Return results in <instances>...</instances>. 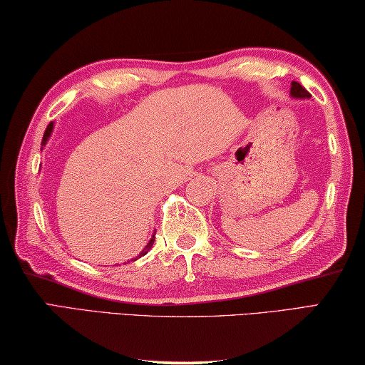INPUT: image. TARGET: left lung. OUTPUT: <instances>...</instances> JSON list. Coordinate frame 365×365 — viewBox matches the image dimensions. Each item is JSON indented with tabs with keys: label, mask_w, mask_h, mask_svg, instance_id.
I'll list each match as a JSON object with an SVG mask.
<instances>
[{
	"label": "left lung",
	"mask_w": 365,
	"mask_h": 365,
	"mask_svg": "<svg viewBox=\"0 0 365 365\" xmlns=\"http://www.w3.org/2000/svg\"><path fill=\"white\" fill-rule=\"evenodd\" d=\"M291 97L292 98H310V93L304 88L299 82H291Z\"/></svg>",
	"instance_id": "obj_1"
}]
</instances>
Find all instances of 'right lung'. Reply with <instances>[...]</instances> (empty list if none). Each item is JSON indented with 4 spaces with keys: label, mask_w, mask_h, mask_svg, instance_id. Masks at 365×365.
I'll return each instance as SVG.
<instances>
[{
    "label": "right lung",
    "mask_w": 365,
    "mask_h": 365,
    "mask_svg": "<svg viewBox=\"0 0 365 365\" xmlns=\"http://www.w3.org/2000/svg\"><path fill=\"white\" fill-rule=\"evenodd\" d=\"M53 126H55V124H53V123H50V124H48V128H46V130H45V134H43V140H41V145H45V143H46V140H48V137H50L51 135V133H53ZM153 241H155V236H152V239H150V241H148V244H147V246L145 247H143V250H142V252H140V255L139 257H142V255H145L147 252H148V250H150L152 249V246H153ZM139 257H137V259H139ZM135 259V260H137Z\"/></svg>",
    "instance_id": "obj_1"
}]
</instances>
